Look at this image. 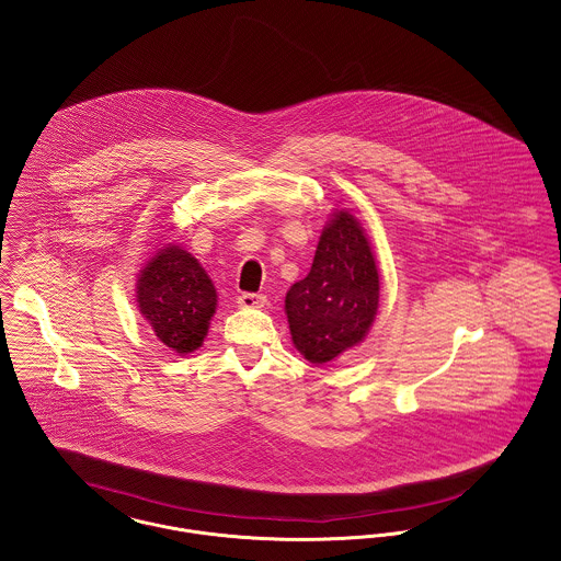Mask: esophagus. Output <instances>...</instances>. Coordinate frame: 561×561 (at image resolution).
Here are the masks:
<instances>
[{"instance_id":"obj_1","label":"esophagus","mask_w":561,"mask_h":561,"mask_svg":"<svg viewBox=\"0 0 561 561\" xmlns=\"http://www.w3.org/2000/svg\"><path fill=\"white\" fill-rule=\"evenodd\" d=\"M264 302H266L264 295L243 293L237 297V307H241V309H259V307H264Z\"/></svg>"}]
</instances>
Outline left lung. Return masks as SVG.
Masks as SVG:
<instances>
[{"label": "left lung", "instance_id": "obj_1", "mask_svg": "<svg viewBox=\"0 0 561 561\" xmlns=\"http://www.w3.org/2000/svg\"><path fill=\"white\" fill-rule=\"evenodd\" d=\"M381 275L363 225L334 209L322 229L309 273L286 293L284 309L298 354L311 364L358 347L373 327Z\"/></svg>", "mask_w": 561, "mask_h": 561}]
</instances>
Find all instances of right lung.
<instances>
[{
    "label": "right lung",
    "instance_id": "1",
    "mask_svg": "<svg viewBox=\"0 0 561 561\" xmlns=\"http://www.w3.org/2000/svg\"><path fill=\"white\" fill-rule=\"evenodd\" d=\"M139 316L178 356L197 352L218 307V293L197 259L178 243L161 245L135 279Z\"/></svg>",
    "mask_w": 561,
    "mask_h": 561
}]
</instances>
